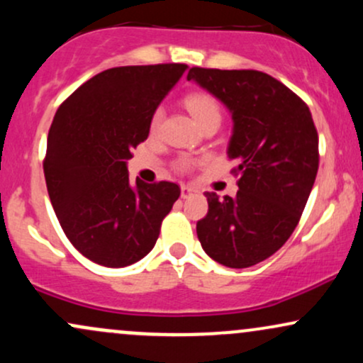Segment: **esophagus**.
<instances>
[{
	"label": "esophagus",
	"instance_id": "obj_1",
	"mask_svg": "<svg viewBox=\"0 0 363 363\" xmlns=\"http://www.w3.org/2000/svg\"><path fill=\"white\" fill-rule=\"evenodd\" d=\"M196 193H198V189H196V187H193V186H181V198L182 199L189 198V196H193Z\"/></svg>",
	"mask_w": 363,
	"mask_h": 363
}]
</instances>
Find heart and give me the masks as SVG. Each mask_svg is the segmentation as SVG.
Returning <instances> with one entry per match:
<instances>
[{
    "instance_id": "b5f03b06",
    "label": "heart",
    "mask_w": 363,
    "mask_h": 363,
    "mask_svg": "<svg viewBox=\"0 0 363 363\" xmlns=\"http://www.w3.org/2000/svg\"><path fill=\"white\" fill-rule=\"evenodd\" d=\"M186 107L189 109L191 114H193V118L198 121V124L205 123L206 119L220 118L218 102H216L210 94H205V91H194V94L187 95ZM162 116H164L162 109H157L152 118V129L158 128V124H160L162 121Z\"/></svg>"
}]
</instances>
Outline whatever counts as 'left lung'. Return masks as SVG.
Instances as JSON below:
<instances>
[{
	"label": "left lung",
	"instance_id": "left-lung-1",
	"mask_svg": "<svg viewBox=\"0 0 363 363\" xmlns=\"http://www.w3.org/2000/svg\"><path fill=\"white\" fill-rule=\"evenodd\" d=\"M187 80L232 114L227 155L240 176L234 198L205 193L208 213L196 234L211 259L249 268L277 252L297 227L318 176V131L306 102L262 72L191 68Z\"/></svg>",
	"mask_w": 363,
	"mask_h": 363
}]
</instances>
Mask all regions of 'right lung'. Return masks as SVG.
Segmentation results:
<instances>
[{"instance_id":"add662e5","label":"right lung","mask_w":363,"mask_h":363,"mask_svg":"<svg viewBox=\"0 0 363 363\" xmlns=\"http://www.w3.org/2000/svg\"><path fill=\"white\" fill-rule=\"evenodd\" d=\"M186 69L176 62L106 69L54 116L44 160L49 198L69 242L97 264L123 268L147 256L181 194L167 181L131 184L128 160Z\"/></svg>"}]
</instances>
